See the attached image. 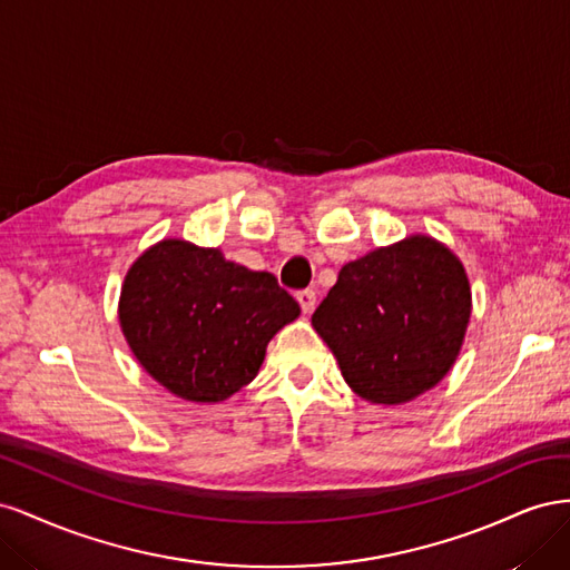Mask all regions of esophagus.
Masks as SVG:
<instances>
[{"label":"esophagus","mask_w":570,"mask_h":570,"mask_svg":"<svg viewBox=\"0 0 570 570\" xmlns=\"http://www.w3.org/2000/svg\"><path fill=\"white\" fill-rule=\"evenodd\" d=\"M297 302H299L304 314H312L314 308H316V292L314 289H299L297 292Z\"/></svg>","instance_id":"obj_1"}]
</instances>
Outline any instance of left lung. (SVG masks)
I'll return each mask as SVG.
<instances>
[{
	"mask_svg": "<svg viewBox=\"0 0 570 570\" xmlns=\"http://www.w3.org/2000/svg\"><path fill=\"white\" fill-rule=\"evenodd\" d=\"M471 318L459 258L425 235L344 264L312 316L344 381L373 404H402L452 368Z\"/></svg>",
	"mask_w": 570,
	"mask_h": 570,
	"instance_id": "obj_1",
	"label": "left lung"
}]
</instances>
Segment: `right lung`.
<instances>
[{
	"instance_id": "right-lung-1",
	"label": "right lung",
	"mask_w": 570,
	"mask_h": 570,
	"mask_svg": "<svg viewBox=\"0 0 570 570\" xmlns=\"http://www.w3.org/2000/svg\"><path fill=\"white\" fill-rule=\"evenodd\" d=\"M297 316L299 304L275 275L183 239L137 258L118 306L137 361L189 402H223L252 383L271 337Z\"/></svg>"
}]
</instances>
